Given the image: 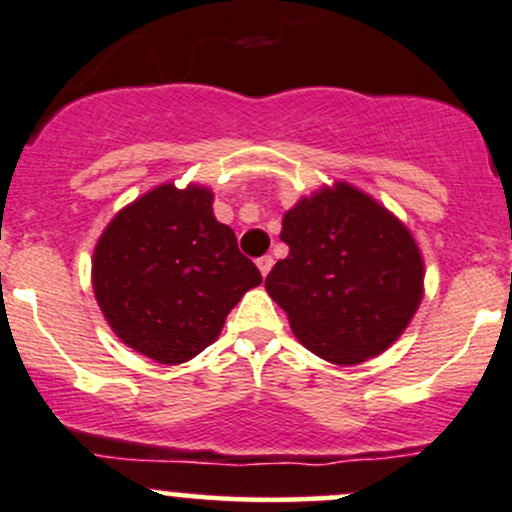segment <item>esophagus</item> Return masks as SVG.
<instances>
[{"label":"esophagus","mask_w":512,"mask_h":512,"mask_svg":"<svg viewBox=\"0 0 512 512\" xmlns=\"http://www.w3.org/2000/svg\"><path fill=\"white\" fill-rule=\"evenodd\" d=\"M256 266H258V271H261L263 278H266V275L271 273V268H273V258L271 256H261L256 261Z\"/></svg>","instance_id":"obj_1"}]
</instances>
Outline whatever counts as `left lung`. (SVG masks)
<instances>
[{
  "label": "left lung",
  "mask_w": 512,
  "mask_h": 512,
  "mask_svg": "<svg viewBox=\"0 0 512 512\" xmlns=\"http://www.w3.org/2000/svg\"><path fill=\"white\" fill-rule=\"evenodd\" d=\"M290 254L266 278L290 329L333 365L377 358L423 300V256L411 229L346 181L304 195L283 215Z\"/></svg>",
  "instance_id": "obj_1"
}]
</instances>
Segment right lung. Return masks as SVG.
<instances>
[{"instance_id":"obj_1","label":"right lung","mask_w":512,"mask_h":512,"mask_svg":"<svg viewBox=\"0 0 512 512\" xmlns=\"http://www.w3.org/2000/svg\"><path fill=\"white\" fill-rule=\"evenodd\" d=\"M208 186L162 183L116 212L96 241L91 285L113 333L162 365L217 341L261 273L215 220Z\"/></svg>"}]
</instances>
